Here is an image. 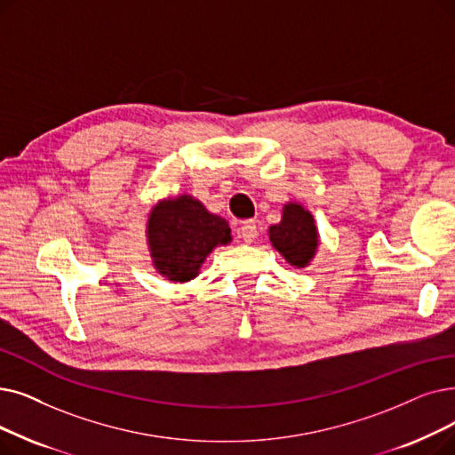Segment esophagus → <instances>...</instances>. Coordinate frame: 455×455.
<instances>
[{
	"instance_id": "esophagus-1",
	"label": "esophagus",
	"mask_w": 455,
	"mask_h": 455,
	"mask_svg": "<svg viewBox=\"0 0 455 455\" xmlns=\"http://www.w3.org/2000/svg\"><path fill=\"white\" fill-rule=\"evenodd\" d=\"M240 235L243 238V242L251 243L256 240V235H259V230H256V223L254 221H243L242 228H240Z\"/></svg>"
}]
</instances>
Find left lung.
Masks as SVG:
<instances>
[{"instance_id": "left-lung-1", "label": "left lung", "mask_w": 455, "mask_h": 455, "mask_svg": "<svg viewBox=\"0 0 455 455\" xmlns=\"http://www.w3.org/2000/svg\"><path fill=\"white\" fill-rule=\"evenodd\" d=\"M269 240L290 266H308L318 249V230L314 225V217L301 204H286L283 221L269 227Z\"/></svg>"}]
</instances>
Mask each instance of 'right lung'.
I'll return each instance as SVG.
<instances>
[{"mask_svg":"<svg viewBox=\"0 0 455 455\" xmlns=\"http://www.w3.org/2000/svg\"><path fill=\"white\" fill-rule=\"evenodd\" d=\"M147 228L154 266L172 283L195 279L212 249L232 240L223 217L189 195L157 203Z\"/></svg>","mask_w":455,"mask_h":455,"instance_id":"right-lung-1","label":"right lung"}]
</instances>
